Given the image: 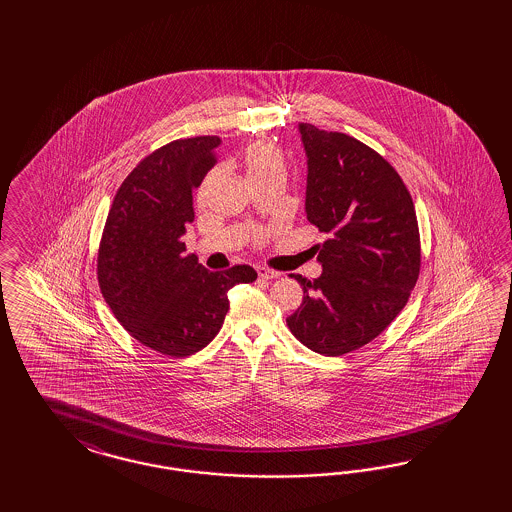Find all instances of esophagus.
<instances>
[{
  "label": "esophagus",
  "instance_id": "esophagus-1",
  "mask_svg": "<svg viewBox=\"0 0 512 512\" xmlns=\"http://www.w3.org/2000/svg\"><path fill=\"white\" fill-rule=\"evenodd\" d=\"M257 274H259V278L261 279L279 278V272H274V270H268V268H264V266H259V268H257Z\"/></svg>",
  "mask_w": 512,
  "mask_h": 512
}]
</instances>
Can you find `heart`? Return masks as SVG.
I'll use <instances>...</instances> for the list:
<instances>
[{"mask_svg": "<svg viewBox=\"0 0 512 512\" xmlns=\"http://www.w3.org/2000/svg\"><path fill=\"white\" fill-rule=\"evenodd\" d=\"M244 167L249 182H259L266 178H285L287 163L278 146L270 142H253L244 152Z\"/></svg>", "mask_w": 512, "mask_h": 512, "instance_id": "obj_1", "label": "heart"}]
</instances>
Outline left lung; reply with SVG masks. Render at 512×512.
Masks as SVG:
<instances>
[{"mask_svg":"<svg viewBox=\"0 0 512 512\" xmlns=\"http://www.w3.org/2000/svg\"><path fill=\"white\" fill-rule=\"evenodd\" d=\"M308 157L306 216L328 240L323 274H291L304 291L287 317L296 340L340 357L375 340L407 304L420 270L415 204L400 174L364 142L298 124Z\"/></svg>","mask_w":512,"mask_h":512,"instance_id":"1","label":"left lung"}]
</instances>
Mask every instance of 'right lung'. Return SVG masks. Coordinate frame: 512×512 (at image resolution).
I'll list each match as a JSON object with an SVG mask.
<instances>
[{"mask_svg": "<svg viewBox=\"0 0 512 512\" xmlns=\"http://www.w3.org/2000/svg\"><path fill=\"white\" fill-rule=\"evenodd\" d=\"M219 144V137L172 140L144 157L118 189L99 244L97 279L114 317L169 357H189L214 340L229 289L257 279L248 264L208 272L184 253L193 189L216 165Z\"/></svg>", "mask_w": 512, "mask_h": 512, "instance_id": "obj_1", "label": "right lung"}]
</instances>
